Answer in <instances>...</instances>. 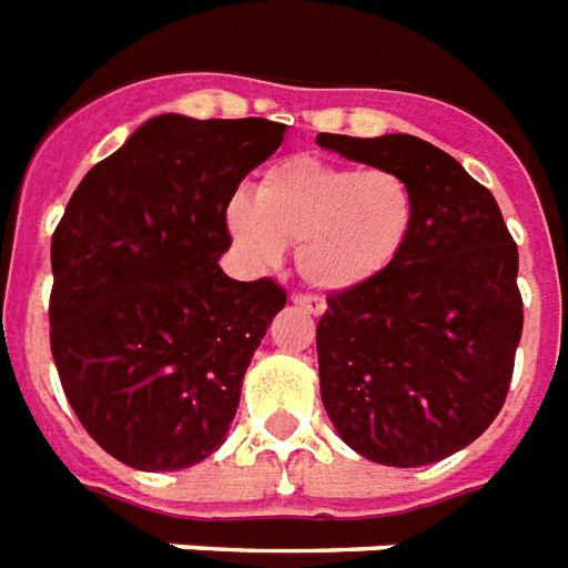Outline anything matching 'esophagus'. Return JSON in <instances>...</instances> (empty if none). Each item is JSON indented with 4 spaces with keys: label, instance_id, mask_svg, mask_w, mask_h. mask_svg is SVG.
Wrapping results in <instances>:
<instances>
[{
    "label": "esophagus",
    "instance_id": "esophagus-1",
    "mask_svg": "<svg viewBox=\"0 0 568 568\" xmlns=\"http://www.w3.org/2000/svg\"><path fill=\"white\" fill-rule=\"evenodd\" d=\"M294 306H301L303 313H310V315H324V310H327V303L322 301V297H315V294H294L292 297Z\"/></svg>",
    "mask_w": 568,
    "mask_h": 568
}]
</instances>
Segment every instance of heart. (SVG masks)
<instances>
[{"label": "heart", "mask_w": 568, "mask_h": 568, "mask_svg": "<svg viewBox=\"0 0 568 568\" xmlns=\"http://www.w3.org/2000/svg\"><path fill=\"white\" fill-rule=\"evenodd\" d=\"M417 223V193L387 166L288 158L265 172L255 199L235 193L226 229L237 253L274 267L294 244L297 271L324 292H352L387 271Z\"/></svg>", "instance_id": "b5f03b06"}]
</instances>
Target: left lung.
<instances>
[{"label":"left lung","mask_w":568,"mask_h":568,"mask_svg":"<svg viewBox=\"0 0 568 568\" xmlns=\"http://www.w3.org/2000/svg\"><path fill=\"white\" fill-rule=\"evenodd\" d=\"M315 142L396 169L417 193L399 258L372 283L327 297L315 331L324 410L369 462H440L504 408L525 327L518 246L495 196L432 142L408 133H318Z\"/></svg>","instance_id":"8db88e82"}]
</instances>
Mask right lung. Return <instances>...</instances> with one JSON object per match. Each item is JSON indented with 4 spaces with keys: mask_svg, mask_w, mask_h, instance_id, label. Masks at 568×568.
Masks as SVG:
<instances>
[{
    "mask_svg": "<svg viewBox=\"0 0 568 568\" xmlns=\"http://www.w3.org/2000/svg\"><path fill=\"white\" fill-rule=\"evenodd\" d=\"M283 136L267 119H149L85 172L55 226V369L85 432L128 467L181 470L226 440L285 306L274 280L223 274L226 205Z\"/></svg>",
    "mask_w": 568,
    "mask_h": 568,
    "instance_id": "obj_1",
    "label": "right lung"
}]
</instances>
